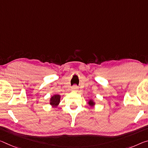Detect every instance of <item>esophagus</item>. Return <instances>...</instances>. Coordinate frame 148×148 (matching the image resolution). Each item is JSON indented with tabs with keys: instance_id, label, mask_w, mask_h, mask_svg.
I'll list each match as a JSON object with an SVG mask.
<instances>
[{
	"instance_id": "1",
	"label": "esophagus",
	"mask_w": 148,
	"mask_h": 148,
	"mask_svg": "<svg viewBox=\"0 0 148 148\" xmlns=\"http://www.w3.org/2000/svg\"><path fill=\"white\" fill-rule=\"evenodd\" d=\"M78 89V86H76V85H74L73 87H72V91H77Z\"/></svg>"
}]
</instances>
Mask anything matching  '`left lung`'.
Segmentation results:
<instances>
[{"label":"left lung","mask_w":148,"mask_h":148,"mask_svg":"<svg viewBox=\"0 0 148 148\" xmlns=\"http://www.w3.org/2000/svg\"><path fill=\"white\" fill-rule=\"evenodd\" d=\"M89 104H90V105H91V106H93V105H94L95 103H93V101L92 100H90V101H89Z\"/></svg>","instance_id":"left-lung-1"}]
</instances>
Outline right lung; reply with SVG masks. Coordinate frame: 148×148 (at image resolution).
<instances>
[{"label":"right lung","mask_w":148,"mask_h":148,"mask_svg":"<svg viewBox=\"0 0 148 148\" xmlns=\"http://www.w3.org/2000/svg\"><path fill=\"white\" fill-rule=\"evenodd\" d=\"M60 96L59 95H55L51 98L50 104L53 107H57L60 102Z\"/></svg>","instance_id":"obj_1"}]
</instances>
